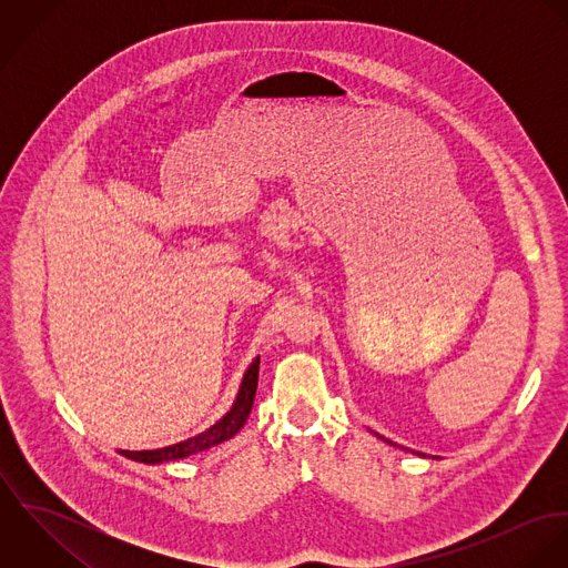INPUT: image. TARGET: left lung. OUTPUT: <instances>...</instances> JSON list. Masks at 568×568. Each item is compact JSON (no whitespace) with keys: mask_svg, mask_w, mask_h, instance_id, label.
I'll list each match as a JSON object with an SVG mask.
<instances>
[{"mask_svg":"<svg viewBox=\"0 0 568 568\" xmlns=\"http://www.w3.org/2000/svg\"><path fill=\"white\" fill-rule=\"evenodd\" d=\"M374 435H376V437H381V439H383V442H387V444H392V446H398V444H394V442H392V439H385V437H383V435H378V433H374ZM398 448H403V446H398ZM410 453H415V450H410ZM415 455H419V457H428V455H424V453H415ZM435 459H437V457H435Z\"/></svg>","mask_w":568,"mask_h":568,"instance_id":"obj_1","label":"left lung"}]
</instances>
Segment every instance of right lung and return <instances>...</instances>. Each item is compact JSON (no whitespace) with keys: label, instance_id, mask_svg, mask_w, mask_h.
I'll use <instances>...</instances> for the list:
<instances>
[{"label":"right lung","instance_id":"right-lung-1","mask_svg":"<svg viewBox=\"0 0 568 568\" xmlns=\"http://www.w3.org/2000/svg\"><path fill=\"white\" fill-rule=\"evenodd\" d=\"M257 372H260V356L253 358V363L246 367L244 372L243 383L239 389V396L234 400L232 408L210 428H205L203 433L187 437L179 444L165 446V448H155V450H118L122 457L131 459V462H140V464H165V462H176V459H185L190 455H196L201 450H207L212 446H219L227 439H232L246 422L253 398H255V389H257Z\"/></svg>","mask_w":568,"mask_h":568}]
</instances>
